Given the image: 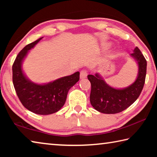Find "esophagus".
I'll return each instance as SVG.
<instances>
[{"label": "esophagus", "mask_w": 157, "mask_h": 157, "mask_svg": "<svg viewBox=\"0 0 157 157\" xmlns=\"http://www.w3.org/2000/svg\"><path fill=\"white\" fill-rule=\"evenodd\" d=\"M87 76V72L86 71H82L80 72V75H79V78L80 79H84L86 78Z\"/></svg>", "instance_id": "obj_1"}]
</instances>
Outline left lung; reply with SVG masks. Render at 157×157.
Here are the masks:
<instances>
[{
	"label": "left lung",
	"mask_w": 157,
	"mask_h": 157,
	"mask_svg": "<svg viewBox=\"0 0 157 157\" xmlns=\"http://www.w3.org/2000/svg\"><path fill=\"white\" fill-rule=\"evenodd\" d=\"M130 57L136 63L138 73L135 81L128 86L122 89L111 86L99 73L87 76L91 84L90 102L95 110L107 114L121 112L139 97L145 84L147 62L138 47Z\"/></svg>",
	"instance_id": "1"
}]
</instances>
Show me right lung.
Instances as JSON below:
<instances>
[{
  "label": "right lung",
  "mask_w": 157,
  "mask_h": 157,
  "mask_svg": "<svg viewBox=\"0 0 157 157\" xmlns=\"http://www.w3.org/2000/svg\"><path fill=\"white\" fill-rule=\"evenodd\" d=\"M44 37L27 45L18 53L12 66V79L15 91L22 105L39 115H49L64 105L68 92L79 79V72L44 84L31 81L23 70V62L30 50Z\"/></svg>",
  "instance_id": "right-lung-1"
}]
</instances>
